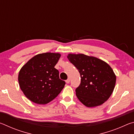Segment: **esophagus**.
Here are the masks:
<instances>
[{
  "instance_id": "esophagus-1",
  "label": "esophagus",
  "mask_w": 134,
  "mask_h": 134,
  "mask_svg": "<svg viewBox=\"0 0 134 134\" xmlns=\"http://www.w3.org/2000/svg\"><path fill=\"white\" fill-rule=\"evenodd\" d=\"M70 79H68L67 80H65V82H66V83H70Z\"/></svg>"
}]
</instances>
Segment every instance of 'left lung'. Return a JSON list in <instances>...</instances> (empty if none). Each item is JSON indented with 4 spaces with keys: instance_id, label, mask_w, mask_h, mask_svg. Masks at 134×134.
Listing matches in <instances>:
<instances>
[{
    "instance_id": "left-lung-1",
    "label": "left lung",
    "mask_w": 134,
    "mask_h": 134,
    "mask_svg": "<svg viewBox=\"0 0 134 134\" xmlns=\"http://www.w3.org/2000/svg\"><path fill=\"white\" fill-rule=\"evenodd\" d=\"M67 58L80 74V85L76 89L79 100L89 108L105 103L112 94L116 80L110 65L98 58L83 54H69Z\"/></svg>"
}]
</instances>
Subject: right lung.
<instances>
[{
  "label": "right lung",
  "instance_id": "1",
  "mask_svg": "<svg viewBox=\"0 0 134 134\" xmlns=\"http://www.w3.org/2000/svg\"><path fill=\"white\" fill-rule=\"evenodd\" d=\"M60 57L59 53L37 54L20 70L19 87L34 103L44 105L50 102L64 88L65 81L60 79L59 72L54 68Z\"/></svg>",
  "mask_w": 134,
  "mask_h": 134
}]
</instances>
